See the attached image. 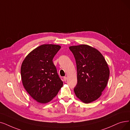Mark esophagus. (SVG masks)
Masks as SVG:
<instances>
[{
	"instance_id": "esophagus-1",
	"label": "esophagus",
	"mask_w": 130,
	"mask_h": 130,
	"mask_svg": "<svg viewBox=\"0 0 130 130\" xmlns=\"http://www.w3.org/2000/svg\"><path fill=\"white\" fill-rule=\"evenodd\" d=\"M67 77H63V80H64V82H66V81L67 80Z\"/></svg>"
}]
</instances>
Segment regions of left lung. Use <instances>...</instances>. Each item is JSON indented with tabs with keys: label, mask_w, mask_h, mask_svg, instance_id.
<instances>
[{
	"label": "left lung",
	"mask_w": 130,
	"mask_h": 130,
	"mask_svg": "<svg viewBox=\"0 0 130 130\" xmlns=\"http://www.w3.org/2000/svg\"><path fill=\"white\" fill-rule=\"evenodd\" d=\"M70 50L76 60L77 84L76 96L85 103L97 100L105 90L109 77V69L102 54L87 45L71 46Z\"/></svg>",
	"instance_id": "1"
}]
</instances>
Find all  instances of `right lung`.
<instances>
[{
	"label": "right lung",
	"instance_id": "1",
	"mask_svg": "<svg viewBox=\"0 0 130 130\" xmlns=\"http://www.w3.org/2000/svg\"><path fill=\"white\" fill-rule=\"evenodd\" d=\"M61 46L44 44L32 50L23 60L21 75L25 90L40 103L51 101L63 86L53 59Z\"/></svg>",
	"mask_w": 130,
	"mask_h": 130
}]
</instances>
